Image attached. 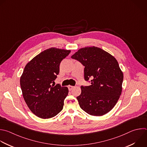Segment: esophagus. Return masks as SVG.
Returning a JSON list of instances; mask_svg holds the SVG:
<instances>
[{"label":"esophagus","instance_id":"1","mask_svg":"<svg viewBox=\"0 0 147 147\" xmlns=\"http://www.w3.org/2000/svg\"><path fill=\"white\" fill-rule=\"evenodd\" d=\"M73 88H74L73 86H71V85H69V86H68V88H69V90H72V89H73Z\"/></svg>","mask_w":147,"mask_h":147}]
</instances>
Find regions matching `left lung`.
I'll return each instance as SVG.
<instances>
[{
    "mask_svg": "<svg viewBox=\"0 0 147 147\" xmlns=\"http://www.w3.org/2000/svg\"><path fill=\"white\" fill-rule=\"evenodd\" d=\"M84 66V79L91 85L81 86L77 97L81 109L89 115L102 116L111 111L122 93L123 74L117 59L102 49L82 48L71 56Z\"/></svg>",
    "mask_w": 147,
    "mask_h": 147,
    "instance_id": "obj_1",
    "label": "left lung"
}]
</instances>
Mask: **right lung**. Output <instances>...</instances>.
Returning <instances> with one entry per match:
<instances>
[{"instance_id": "right-lung-1", "label": "right lung", "mask_w": 147, "mask_h": 147, "mask_svg": "<svg viewBox=\"0 0 147 147\" xmlns=\"http://www.w3.org/2000/svg\"><path fill=\"white\" fill-rule=\"evenodd\" d=\"M70 51L54 47L47 49L24 68L20 78L24 99L30 111L40 118H53L63 109L69 89L53 84L59 73L61 61Z\"/></svg>"}]
</instances>
